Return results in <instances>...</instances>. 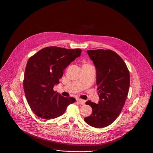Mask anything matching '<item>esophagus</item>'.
Returning a JSON list of instances; mask_svg holds the SVG:
<instances>
[{
    "label": "esophagus",
    "mask_w": 153,
    "mask_h": 153,
    "mask_svg": "<svg viewBox=\"0 0 153 153\" xmlns=\"http://www.w3.org/2000/svg\"><path fill=\"white\" fill-rule=\"evenodd\" d=\"M77 101L80 103L81 105H84L85 103V100H83V99H77Z\"/></svg>",
    "instance_id": "obj_1"
}]
</instances>
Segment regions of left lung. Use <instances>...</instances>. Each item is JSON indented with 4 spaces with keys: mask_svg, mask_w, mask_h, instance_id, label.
<instances>
[{
    "mask_svg": "<svg viewBox=\"0 0 153 153\" xmlns=\"http://www.w3.org/2000/svg\"><path fill=\"white\" fill-rule=\"evenodd\" d=\"M96 69L99 103L88 100L92 114L84 118L89 125L97 128L111 124L125 105L129 88V73L123 59L114 51L102 49L87 51Z\"/></svg>",
    "mask_w": 153,
    "mask_h": 153,
    "instance_id": "obj_1",
    "label": "left lung"
}]
</instances>
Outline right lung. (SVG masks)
<instances>
[{
  "mask_svg": "<svg viewBox=\"0 0 153 153\" xmlns=\"http://www.w3.org/2000/svg\"><path fill=\"white\" fill-rule=\"evenodd\" d=\"M82 50L57 47H45L28 60L24 79L27 100L33 112L44 119L62 116L73 97H65L53 90L59 83L63 70L80 56Z\"/></svg>",
  "mask_w": 153,
  "mask_h": 153,
  "instance_id": "1",
  "label": "right lung"
}]
</instances>
